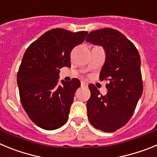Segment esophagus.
<instances>
[{
    "label": "esophagus",
    "mask_w": 157,
    "mask_h": 157,
    "mask_svg": "<svg viewBox=\"0 0 157 157\" xmlns=\"http://www.w3.org/2000/svg\"><path fill=\"white\" fill-rule=\"evenodd\" d=\"M81 86H83V87H87L88 86V84H87L86 82H81Z\"/></svg>",
    "instance_id": "34e87169"
}]
</instances>
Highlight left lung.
I'll return each instance as SVG.
<instances>
[{
    "label": "left lung",
    "mask_w": 157,
    "mask_h": 157,
    "mask_svg": "<svg viewBox=\"0 0 157 157\" xmlns=\"http://www.w3.org/2000/svg\"><path fill=\"white\" fill-rule=\"evenodd\" d=\"M86 41L105 49L100 79L109 81L106 95H101L94 84L89 85L88 119L96 129L113 132L130 120L143 92L141 58L134 44L115 29L91 31Z\"/></svg>",
    "instance_id": "1"
}]
</instances>
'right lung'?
Listing matches in <instances>:
<instances>
[{
	"mask_svg": "<svg viewBox=\"0 0 157 157\" xmlns=\"http://www.w3.org/2000/svg\"><path fill=\"white\" fill-rule=\"evenodd\" d=\"M87 34L52 29L25 52L17 74L19 97L27 116L37 127L56 130L68 119L75 93L81 83L73 78L68 82L62 80L59 86V69L70 67L71 52L83 42Z\"/></svg>",
	"mask_w": 157,
	"mask_h": 157,
	"instance_id": "add662e5",
	"label": "right lung"
}]
</instances>
